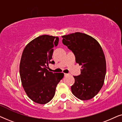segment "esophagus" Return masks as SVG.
Masks as SVG:
<instances>
[{"instance_id": "esophagus-1", "label": "esophagus", "mask_w": 122, "mask_h": 122, "mask_svg": "<svg viewBox=\"0 0 122 122\" xmlns=\"http://www.w3.org/2000/svg\"><path fill=\"white\" fill-rule=\"evenodd\" d=\"M64 76H69V74H68V73H64Z\"/></svg>"}]
</instances>
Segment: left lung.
Listing matches in <instances>:
<instances>
[{"instance_id":"1","label":"left lung","mask_w":122,"mask_h":122,"mask_svg":"<svg viewBox=\"0 0 122 122\" xmlns=\"http://www.w3.org/2000/svg\"><path fill=\"white\" fill-rule=\"evenodd\" d=\"M61 37L63 44L72 51L76 62L81 66V74L74 76L72 93L83 101L91 99L104 84L106 61L102 48L94 38L84 33L76 32Z\"/></svg>"}]
</instances>
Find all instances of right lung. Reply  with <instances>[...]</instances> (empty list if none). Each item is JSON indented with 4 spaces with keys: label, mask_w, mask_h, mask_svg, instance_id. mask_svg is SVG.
Returning a JSON list of instances; mask_svg holds the SVG:
<instances>
[{
    "label": "right lung",
    "mask_w": 122,
    "mask_h": 122,
    "mask_svg": "<svg viewBox=\"0 0 122 122\" xmlns=\"http://www.w3.org/2000/svg\"><path fill=\"white\" fill-rule=\"evenodd\" d=\"M59 38L43 35L26 45L23 51L19 66L21 84L30 99L44 104L54 97L56 86L64 76L63 73H53L47 69L51 61L54 46Z\"/></svg>",
    "instance_id": "1"
}]
</instances>
